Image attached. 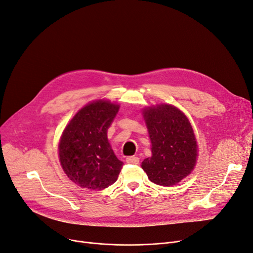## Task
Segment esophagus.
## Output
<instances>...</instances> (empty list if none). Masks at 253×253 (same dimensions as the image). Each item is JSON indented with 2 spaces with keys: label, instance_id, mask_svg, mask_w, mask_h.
<instances>
[{
  "label": "esophagus",
  "instance_id": "1",
  "mask_svg": "<svg viewBox=\"0 0 253 253\" xmlns=\"http://www.w3.org/2000/svg\"><path fill=\"white\" fill-rule=\"evenodd\" d=\"M127 163L129 164H138L139 163V158L136 156H130L126 159Z\"/></svg>",
  "mask_w": 253,
  "mask_h": 253
}]
</instances>
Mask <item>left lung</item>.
Returning a JSON list of instances; mask_svg holds the SVG:
<instances>
[{"mask_svg":"<svg viewBox=\"0 0 253 253\" xmlns=\"http://www.w3.org/2000/svg\"><path fill=\"white\" fill-rule=\"evenodd\" d=\"M144 118L152 142V157L141 163L149 179L157 185L179 183L195 166L197 145L186 116L172 105L145 109Z\"/></svg>","mask_w":253,"mask_h":253,"instance_id":"8db88e82","label":"left lung"}]
</instances>
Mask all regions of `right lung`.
Here are the masks:
<instances>
[{
  "mask_svg": "<svg viewBox=\"0 0 253 253\" xmlns=\"http://www.w3.org/2000/svg\"><path fill=\"white\" fill-rule=\"evenodd\" d=\"M119 105L96 101L83 107L66 126L59 145L61 166L83 188L101 190L113 185L123 167L107 140Z\"/></svg>",
  "mask_w": 253,
  "mask_h": 253,
  "instance_id": "1",
  "label": "right lung"
}]
</instances>
